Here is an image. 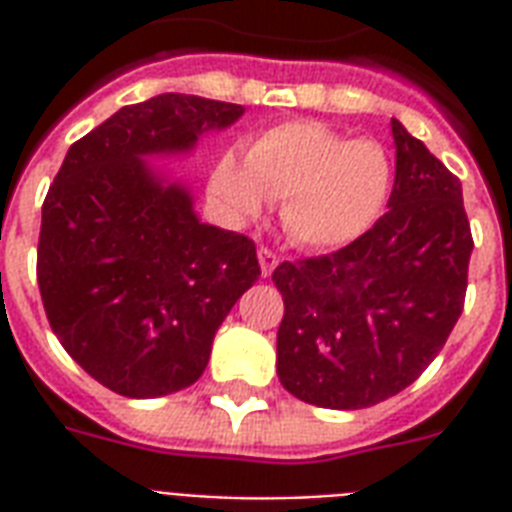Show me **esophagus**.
Here are the masks:
<instances>
[{
    "mask_svg": "<svg viewBox=\"0 0 512 512\" xmlns=\"http://www.w3.org/2000/svg\"><path fill=\"white\" fill-rule=\"evenodd\" d=\"M257 260H260V271H263V276H271L273 268L279 265V257H276V252L268 247L257 249Z\"/></svg>",
    "mask_w": 512,
    "mask_h": 512,
    "instance_id": "1",
    "label": "esophagus"
}]
</instances>
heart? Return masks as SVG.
Returning <instances> with one entry per match:
<instances>
[{
  "label": "heart",
  "instance_id": "obj_1",
  "mask_svg": "<svg viewBox=\"0 0 512 512\" xmlns=\"http://www.w3.org/2000/svg\"><path fill=\"white\" fill-rule=\"evenodd\" d=\"M393 164L377 140H350L319 122L273 124L247 148L225 151L209 175V196L244 223L265 196L281 201V223L300 247L332 249L364 236L390 199Z\"/></svg>",
  "mask_w": 512,
  "mask_h": 512
}]
</instances>
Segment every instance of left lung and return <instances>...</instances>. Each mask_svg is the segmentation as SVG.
<instances>
[{
  "label": "left lung",
  "instance_id": "1",
  "mask_svg": "<svg viewBox=\"0 0 512 512\" xmlns=\"http://www.w3.org/2000/svg\"><path fill=\"white\" fill-rule=\"evenodd\" d=\"M388 212L332 255L281 263V385L305 404L364 409L420 377L460 319L473 236L460 180L390 119Z\"/></svg>",
  "mask_w": 512,
  "mask_h": 512
}]
</instances>
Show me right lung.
<instances>
[{
	"instance_id": "1",
	"label": "right lung",
	"mask_w": 512,
	"mask_h": 512,
	"mask_svg": "<svg viewBox=\"0 0 512 512\" xmlns=\"http://www.w3.org/2000/svg\"><path fill=\"white\" fill-rule=\"evenodd\" d=\"M244 106L164 92L68 148L42 204L36 279L52 332L100 385L170 396L199 380L223 319L260 276L255 241L201 223L148 159L188 154Z\"/></svg>"
}]
</instances>
